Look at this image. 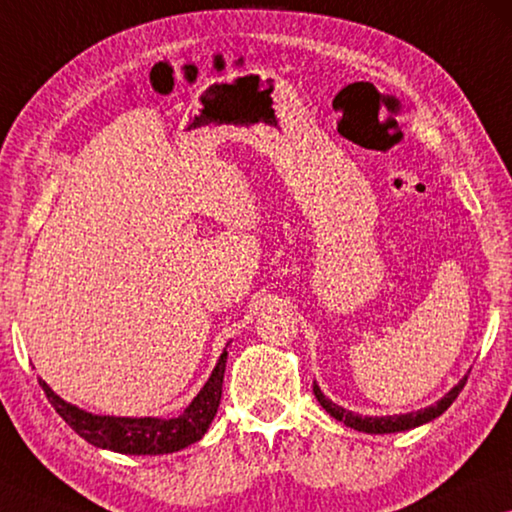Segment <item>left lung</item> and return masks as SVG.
<instances>
[{
  "label": "left lung",
  "instance_id": "1",
  "mask_svg": "<svg viewBox=\"0 0 512 512\" xmlns=\"http://www.w3.org/2000/svg\"><path fill=\"white\" fill-rule=\"evenodd\" d=\"M467 377L469 375L462 377V380L455 384V387L448 391L442 400H437L435 405L423 407V410H419V412L396 414V416H361V414H355L350 410H343L341 405L332 403V400H329L325 393L320 391L316 382H313V393H316L322 410H325L327 414H332L336 421H343L348 428H355L359 432H368V435H387V432H403V430H412L416 426H423V423H428L432 419H437L439 414H444L448 407H451L453 400L458 398L462 387L467 384Z\"/></svg>",
  "mask_w": 512,
  "mask_h": 512
}]
</instances>
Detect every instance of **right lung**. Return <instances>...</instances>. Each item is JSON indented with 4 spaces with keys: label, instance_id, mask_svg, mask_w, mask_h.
Masks as SVG:
<instances>
[{
    "label": "right lung",
    "instance_id": "1",
    "mask_svg": "<svg viewBox=\"0 0 512 512\" xmlns=\"http://www.w3.org/2000/svg\"><path fill=\"white\" fill-rule=\"evenodd\" d=\"M226 357L229 352H222L215 371L203 384V389L196 393V398L185 407L183 414L174 419H155V416H141V419H130V416H98L80 410L77 405L66 403L59 398L45 380H38L50 405L64 419L77 435L84 437L86 442L109 448V451L125 453V455H162L174 453L180 448L190 446L206 435L212 419H215L219 400H222V382L226 371Z\"/></svg>",
    "mask_w": 512,
    "mask_h": 512
}]
</instances>
